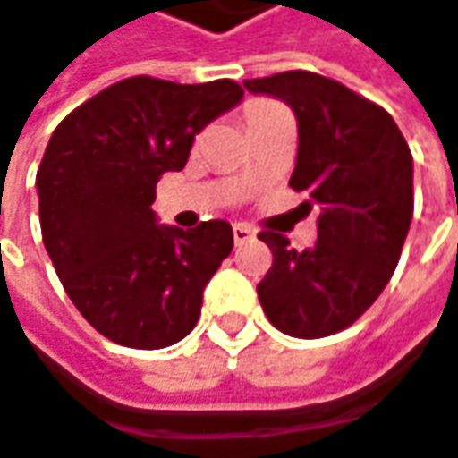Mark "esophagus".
Returning a JSON list of instances; mask_svg holds the SVG:
<instances>
[{
  "label": "esophagus",
  "mask_w": 458,
  "mask_h": 458,
  "mask_svg": "<svg viewBox=\"0 0 458 458\" xmlns=\"http://www.w3.org/2000/svg\"><path fill=\"white\" fill-rule=\"evenodd\" d=\"M254 238V230L246 228V225H235L233 228V241H235V246H243V243H249Z\"/></svg>",
  "instance_id": "1"
}]
</instances>
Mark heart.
<instances>
[{
  "mask_svg": "<svg viewBox=\"0 0 458 458\" xmlns=\"http://www.w3.org/2000/svg\"><path fill=\"white\" fill-rule=\"evenodd\" d=\"M275 108H283L280 103H275V100H269V98H251L246 106H243V119L246 123L254 122V119H261V116H267L269 111H275Z\"/></svg>",
  "mask_w": 458,
  "mask_h": 458,
  "instance_id": "b5f03b06",
  "label": "heart"
}]
</instances>
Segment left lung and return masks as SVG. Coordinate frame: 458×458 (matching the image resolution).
<instances>
[{
	"label": "left lung",
	"mask_w": 458,
	"mask_h": 458,
	"mask_svg": "<svg viewBox=\"0 0 458 458\" xmlns=\"http://www.w3.org/2000/svg\"><path fill=\"white\" fill-rule=\"evenodd\" d=\"M284 100L298 119L290 186L318 204V238L306 251L261 230L272 267L256 284L272 327L321 339L352 327L391 280L412 223V152L386 108L332 77L293 69L243 80ZM301 204V207H303Z\"/></svg>",
	"instance_id": "obj_1"
}]
</instances>
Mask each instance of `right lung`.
Segmentation results:
<instances>
[{
    "label": "right lung",
    "instance_id": "1",
    "mask_svg": "<svg viewBox=\"0 0 458 458\" xmlns=\"http://www.w3.org/2000/svg\"><path fill=\"white\" fill-rule=\"evenodd\" d=\"M241 98L233 80L178 85L137 74L54 129L36 175L43 246L72 303L106 339L160 350L197 327L233 228H160L155 186L186 165L194 137Z\"/></svg>",
    "mask_w": 458,
    "mask_h": 458
}]
</instances>
